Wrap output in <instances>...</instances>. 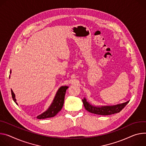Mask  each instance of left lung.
I'll use <instances>...</instances> for the list:
<instances>
[{
  "mask_svg": "<svg viewBox=\"0 0 146 146\" xmlns=\"http://www.w3.org/2000/svg\"><path fill=\"white\" fill-rule=\"evenodd\" d=\"M82 101L84 106V108L87 111L92 113L100 115H109L119 113L126 107V105L129 102V101H128L125 103L117 104L115 105L97 107V106L91 105L88 101H87L85 98H84V99L82 100Z\"/></svg>",
  "mask_w": 146,
  "mask_h": 146,
  "instance_id": "8db88e82",
  "label": "left lung"
}]
</instances>
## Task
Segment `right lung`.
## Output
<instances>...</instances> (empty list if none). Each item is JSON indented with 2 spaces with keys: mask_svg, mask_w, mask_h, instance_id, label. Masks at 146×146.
I'll return each mask as SVG.
<instances>
[{
  "mask_svg": "<svg viewBox=\"0 0 146 146\" xmlns=\"http://www.w3.org/2000/svg\"><path fill=\"white\" fill-rule=\"evenodd\" d=\"M11 70H10V74H11ZM10 77L9 76V78ZM68 88V86L60 87L58 89L56 94L55 96V98L54 100H53V102L51 104V105L49 106L48 109L46 111L41 113V115L37 116L36 117L38 119H46V118L55 116L62 110L63 107L66 91ZM11 96H12L13 101L16 103V104H17L16 102V100L15 98V94H14V92H13L12 90H11Z\"/></svg>",
  "mask_w": 146,
  "mask_h": 146,
  "instance_id": "add662e5",
  "label": "right lung"
}]
</instances>
